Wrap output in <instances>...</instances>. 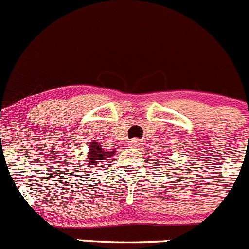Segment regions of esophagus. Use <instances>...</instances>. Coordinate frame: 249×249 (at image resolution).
<instances>
[{"label": "esophagus", "mask_w": 249, "mask_h": 249, "mask_svg": "<svg viewBox=\"0 0 249 249\" xmlns=\"http://www.w3.org/2000/svg\"><path fill=\"white\" fill-rule=\"evenodd\" d=\"M129 146L131 147H142L143 146V143H142V141L141 140H133V141H131Z\"/></svg>", "instance_id": "34e87169"}]
</instances>
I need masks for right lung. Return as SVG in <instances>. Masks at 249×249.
<instances>
[{
    "mask_svg": "<svg viewBox=\"0 0 249 249\" xmlns=\"http://www.w3.org/2000/svg\"><path fill=\"white\" fill-rule=\"evenodd\" d=\"M114 151L112 152H105L101 148L100 144L97 142H91L89 146V166L91 167H100L105 160H109Z\"/></svg>",
    "mask_w": 249,
    "mask_h": 249,
    "instance_id": "add662e5",
    "label": "right lung"
}]
</instances>
